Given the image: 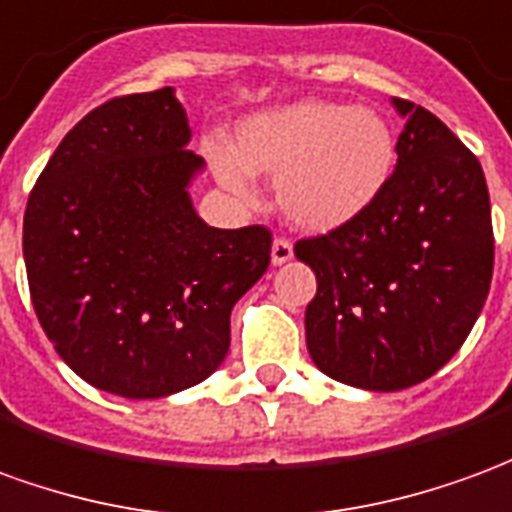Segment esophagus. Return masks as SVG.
<instances>
[{"label":"esophagus","mask_w":512,"mask_h":512,"mask_svg":"<svg viewBox=\"0 0 512 512\" xmlns=\"http://www.w3.org/2000/svg\"><path fill=\"white\" fill-rule=\"evenodd\" d=\"M270 256H273L275 267H278V264H286L289 259H292V256H295V250H292V242H289L286 237H275L273 239V253H270Z\"/></svg>","instance_id":"1"}]
</instances>
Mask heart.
Wrapping results in <instances>:
<instances>
[{"instance_id":"heart-1","label":"heart","mask_w":512,"mask_h":512,"mask_svg":"<svg viewBox=\"0 0 512 512\" xmlns=\"http://www.w3.org/2000/svg\"><path fill=\"white\" fill-rule=\"evenodd\" d=\"M209 162L220 184L245 201L253 173L275 176L286 220L322 234L378 204L397 168V137L369 107L303 99L245 118L234 148L209 143Z\"/></svg>"}]
</instances>
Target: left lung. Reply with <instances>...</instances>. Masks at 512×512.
Masks as SVG:
<instances>
[{"label":"left lung","instance_id":"1","mask_svg":"<svg viewBox=\"0 0 512 512\" xmlns=\"http://www.w3.org/2000/svg\"><path fill=\"white\" fill-rule=\"evenodd\" d=\"M405 121L378 204L295 256L317 275L306 308L311 361L366 391L436 375L474 328L494 275L488 184L433 112L394 99Z\"/></svg>","mask_w":512,"mask_h":512}]
</instances>
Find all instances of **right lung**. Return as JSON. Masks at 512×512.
<instances>
[{
  "instance_id": "obj_1",
  "label": "right lung",
  "mask_w": 512,
  "mask_h": 512,
  "mask_svg": "<svg viewBox=\"0 0 512 512\" xmlns=\"http://www.w3.org/2000/svg\"><path fill=\"white\" fill-rule=\"evenodd\" d=\"M190 123L173 88L118 96L65 134L24 212V262L43 333L82 380L159 400L206 380L231 308L270 264L264 226L195 215Z\"/></svg>"
}]
</instances>
